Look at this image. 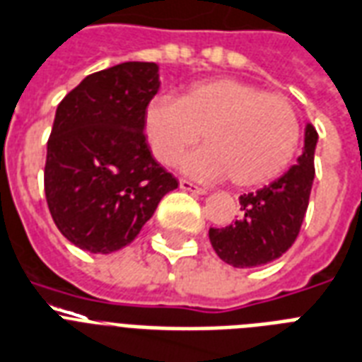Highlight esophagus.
<instances>
[{"label": "esophagus", "instance_id": "esophagus-1", "mask_svg": "<svg viewBox=\"0 0 362 362\" xmlns=\"http://www.w3.org/2000/svg\"><path fill=\"white\" fill-rule=\"evenodd\" d=\"M179 187H181L183 191L192 192V194H206V189L198 187V185H194L192 181H187V179H181V181H179Z\"/></svg>", "mask_w": 362, "mask_h": 362}]
</instances>
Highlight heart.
<instances>
[{
    "mask_svg": "<svg viewBox=\"0 0 362 362\" xmlns=\"http://www.w3.org/2000/svg\"><path fill=\"white\" fill-rule=\"evenodd\" d=\"M143 133L151 154L164 165L175 164L202 135L206 146L183 160V170L202 181L230 177L250 189L288 170L301 127L286 97L248 81L216 78L192 83L179 99L158 95L148 100Z\"/></svg>",
    "mask_w": 362,
    "mask_h": 362,
    "instance_id": "1",
    "label": "heart"
}]
</instances>
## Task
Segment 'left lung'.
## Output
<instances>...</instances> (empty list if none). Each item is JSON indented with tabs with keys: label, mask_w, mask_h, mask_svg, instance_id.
Here are the masks:
<instances>
[{
	"label": "left lung",
	"mask_w": 362,
	"mask_h": 362,
	"mask_svg": "<svg viewBox=\"0 0 362 362\" xmlns=\"http://www.w3.org/2000/svg\"><path fill=\"white\" fill-rule=\"evenodd\" d=\"M317 129L305 127V146L282 177L240 200V216L221 229H210V243L233 267H257L279 259L300 235L315 179Z\"/></svg>",
	"instance_id": "1"
}]
</instances>
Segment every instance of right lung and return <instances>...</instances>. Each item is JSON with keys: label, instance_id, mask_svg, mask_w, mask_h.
I'll use <instances>...</instances> for the list:
<instances>
[{"label": "right lung", "instance_id": "add662e5", "mask_svg": "<svg viewBox=\"0 0 362 362\" xmlns=\"http://www.w3.org/2000/svg\"><path fill=\"white\" fill-rule=\"evenodd\" d=\"M158 88V64L122 62L83 78L59 103L43 183L57 229L78 248H124L177 189L143 133V110Z\"/></svg>", "mask_w": 362, "mask_h": 362}]
</instances>
